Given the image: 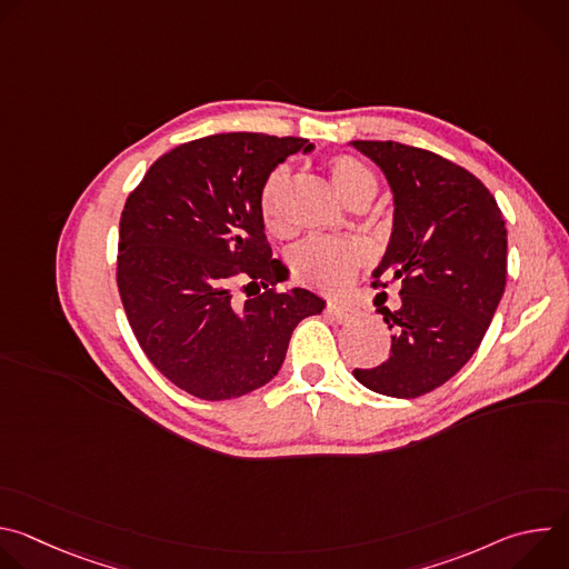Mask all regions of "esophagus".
<instances>
[{
  "mask_svg": "<svg viewBox=\"0 0 569 569\" xmlns=\"http://www.w3.org/2000/svg\"><path fill=\"white\" fill-rule=\"evenodd\" d=\"M327 315L340 323H347V321H353L358 317V308L353 306H347V303H329L327 306Z\"/></svg>",
  "mask_w": 569,
  "mask_h": 569,
  "instance_id": "34e87169",
  "label": "esophagus"
}]
</instances>
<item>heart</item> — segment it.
I'll list each match as a JSON object with an SVG mask.
<instances>
[{"label": "heart", "instance_id": "b5f03b06", "mask_svg": "<svg viewBox=\"0 0 569 569\" xmlns=\"http://www.w3.org/2000/svg\"><path fill=\"white\" fill-rule=\"evenodd\" d=\"M327 173L333 189L351 207H367L378 191V180L362 159L340 152L327 159ZM286 191L288 173L274 169L259 187L257 209L263 227L272 236L288 231L286 222ZM371 259V250L358 238H308L292 250L290 268L292 277L319 292L340 295L345 292L362 266Z\"/></svg>", "mask_w": 569, "mask_h": 569}]
</instances>
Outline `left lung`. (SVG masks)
Wrapping results in <instances>:
<instances>
[{
	"label": "left lung",
	"instance_id": "obj_1",
	"mask_svg": "<svg viewBox=\"0 0 569 569\" xmlns=\"http://www.w3.org/2000/svg\"><path fill=\"white\" fill-rule=\"evenodd\" d=\"M393 191V231L373 286L400 281V308L385 362L353 369L358 382L417 398L450 380L477 351L507 283L502 211L470 171L400 141H353Z\"/></svg>",
	"mask_w": 569,
	"mask_h": 569
}]
</instances>
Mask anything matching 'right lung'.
Returning <instances> with one entry per match:
<instances>
[{
    "mask_svg": "<svg viewBox=\"0 0 569 569\" xmlns=\"http://www.w3.org/2000/svg\"><path fill=\"white\" fill-rule=\"evenodd\" d=\"M303 137L227 132L161 154L121 211L117 286L154 369L187 393L227 400L270 382L290 336L323 301L277 290L288 270L257 209L261 182ZM310 148V146H306Z\"/></svg>",
    "mask_w": 569,
    "mask_h": 569,
    "instance_id": "add662e5",
    "label": "right lung"
}]
</instances>
